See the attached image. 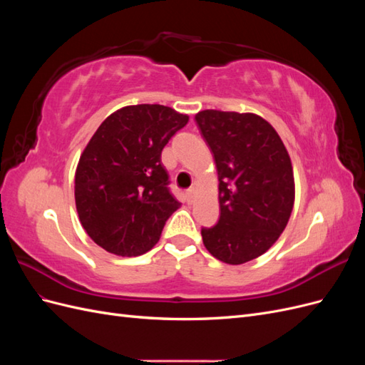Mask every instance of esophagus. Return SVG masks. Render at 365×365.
<instances>
[{
    "label": "esophagus",
    "mask_w": 365,
    "mask_h": 365,
    "mask_svg": "<svg viewBox=\"0 0 365 365\" xmlns=\"http://www.w3.org/2000/svg\"><path fill=\"white\" fill-rule=\"evenodd\" d=\"M193 196H195V190L193 189H189V190L185 192V201H187V204H192Z\"/></svg>",
    "instance_id": "1"
}]
</instances>
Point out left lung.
<instances>
[{"label": "left lung", "instance_id": "obj_1", "mask_svg": "<svg viewBox=\"0 0 365 365\" xmlns=\"http://www.w3.org/2000/svg\"><path fill=\"white\" fill-rule=\"evenodd\" d=\"M213 153L220 216L202 228L208 252L228 264L262 256L280 237L294 207V172L282 138L262 117L205 109L195 115Z\"/></svg>", "mask_w": 365, "mask_h": 365}]
</instances>
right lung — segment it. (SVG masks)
Listing matches in <instances>:
<instances>
[{"label": "right lung", "mask_w": 365, "mask_h": 365, "mask_svg": "<svg viewBox=\"0 0 365 365\" xmlns=\"http://www.w3.org/2000/svg\"><path fill=\"white\" fill-rule=\"evenodd\" d=\"M187 121L189 115L169 106L132 105L98 126L74 176L81 224L98 247L132 257L160 240L165 220L180 208L161 152Z\"/></svg>", "instance_id": "add662e5"}]
</instances>
